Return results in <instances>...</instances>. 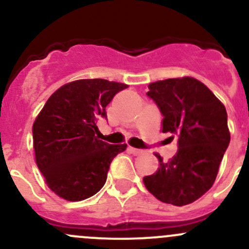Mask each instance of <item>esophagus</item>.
<instances>
[{"label": "esophagus", "instance_id": "esophagus-1", "mask_svg": "<svg viewBox=\"0 0 249 249\" xmlns=\"http://www.w3.org/2000/svg\"><path fill=\"white\" fill-rule=\"evenodd\" d=\"M129 150L132 153V154H135V155L142 154V153H143L142 149H137V148H134V147H129Z\"/></svg>", "mask_w": 249, "mask_h": 249}]
</instances>
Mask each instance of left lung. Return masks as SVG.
Returning <instances> with one entry per match:
<instances>
[{
  "instance_id": "left-lung-1",
  "label": "left lung",
  "mask_w": 249,
  "mask_h": 249,
  "mask_svg": "<svg viewBox=\"0 0 249 249\" xmlns=\"http://www.w3.org/2000/svg\"><path fill=\"white\" fill-rule=\"evenodd\" d=\"M148 96L164 115L162 132L178 136V150L169 161L159 154L157 172L143 183L158 200L183 206L201 197L214 183L230 142L224 105L200 80L170 78L150 83Z\"/></svg>"
}]
</instances>
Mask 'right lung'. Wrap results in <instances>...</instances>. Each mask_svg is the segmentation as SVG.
Segmentation results:
<instances>
[{"instance_id":"1","label":"right lung","mask_w":249,"mask_h":249,"mask_svg":"<svg viewBox=\"0 0 249 249\" xmlns=\"http://www.w3.org/2000/svg\"><path fill=\"white\" fill-rule=\"evenodd\" d=\"M129 85L107 79H78L48 99L32 126L36 164L47 185L67 201H82L105 185L113 158L126 144L96 137L99 118L117 92Z\"/></svg>"}]
</instances>
